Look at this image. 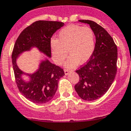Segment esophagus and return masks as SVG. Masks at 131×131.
Returning a JSON list of instances; mask_svg holds the SVG:
<instances>
[{
	"instance_id": "34e87169",
	"label": "esophagus",
	"mask_w": 131,
	"mask_h": 131,
	"mask_svg": "<svg viewBox=\"0 0 131 131\" xmlns=\"http://www.w3.org/2000/svg\"><path fill=\"white\" fill-rule=\"evenodd\" d=\"M72 70L67 69H64V73H65L66 75H67L70 72H72Z\"/></svg>"
}]
</instances>
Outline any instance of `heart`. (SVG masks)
Returning <instances> with one entry per match:
<instances>
[{
  "label": "heart",
  "mask_w": 131,
  "mask_h": 131,
  "mask_svg": "<svg viewBox=\"0 0 131 131\" xmlns=\"http://www.w3.org/2000/svg\"><path fill=\"white\" fill-rule=\"evenodd\" d=\"M52 59L57 64H61L68 56L66 63L69 67H75L78 62L83 64L92 56L95 45V35L90 27L72 25L59 32L58 39L50 41Z\"/></svg>",
  "instance_id": "heart-1"
}]
</instances>
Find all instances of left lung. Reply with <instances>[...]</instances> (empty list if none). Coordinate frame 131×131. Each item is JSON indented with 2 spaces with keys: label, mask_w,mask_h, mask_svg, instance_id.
<instances>
[{
  "label": "left lung",
  "mask_w": 131,
  "mask_h": 131,
  "mask_svg": "<svg viewBox=\"0 0 131 131\" xmlns=\"http://www.w3.org/2000/svg\"><path fill=\"white\" fill-rule=\"evenodd\" d=\"M79 21L88 23L96 38L95 49L86 64L75 70L79 81L75 90L82 99L93 101L106 93L117 72V49L113 38L105 28L89 20Z\"/></svg>",
  "instance_id": "obj_1"
}]
</instances>
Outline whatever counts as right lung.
<instances>
[{"label":"right lung","instance_id":"obj_1","mask_svg":"<svg viewBox=\"0 0 131 131\" xmlns=\"http://www.w3.org/2000/svg\"><path fill=\"white\" fill-rule=\"evenodd\" d=\"M63 25L64 23L61 21H36L22 31L14 45L12 58L15 82L20 93L34 103H45L54 97L59 80L65 75L64 70L46 59L41 63L37 72L28 75L31 81L26 83L21 78L23 72L17 66L16 59L20 53L33 46L37 47L50 58L51 38Z\"/></svg>","mask_w":131,"mask_h":131}]
</instances>
